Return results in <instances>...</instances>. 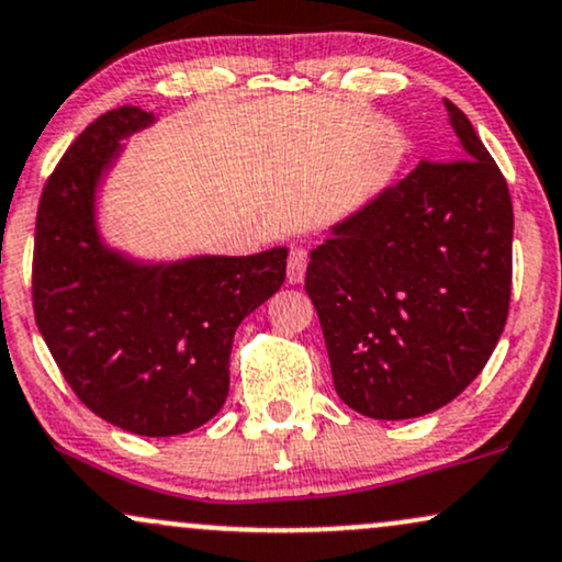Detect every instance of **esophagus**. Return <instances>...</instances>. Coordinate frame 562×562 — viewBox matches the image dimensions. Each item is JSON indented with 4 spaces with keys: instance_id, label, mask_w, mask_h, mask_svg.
<instances>
[{
    "instance_id": "esophagus-1",
    "label": "esophagus",
    "mask_w": 562,
    "mask_h": 562,
    "mask_svg": "<svg viewBox=\"0 0 562 562\" xmlns=\"http://www.w3.org/2000/svg\"><path fill=\"white\" fill-rule=\"evenodd\" d=\"M306 263H308V254L303 248H293L288 256V282L290 285H299L306 277Z\"/></svg>"
}]
</instances>
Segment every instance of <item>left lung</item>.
<instances>
[{
    "instance_id": "1",
    "label": "left lung",
    "mask_w": 562,
    "mask_h": 562,
    "mask_svg": "<svg viewBox=\"0 0 562 562\" xmlns=\"http://www.w3.org/2000/svg\"><path fill=\"white\" fill-rule=\"evenodd\" d=\"M445 106L463 157L424 159L335 225L306 269L337 395L369 418H416L461 395L508 319V182L469 117Z\"/></svg>"
}]
</instances>
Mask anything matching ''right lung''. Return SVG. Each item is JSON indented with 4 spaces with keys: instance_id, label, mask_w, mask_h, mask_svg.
Wrapping results in <instances>:
<instances>
[{
    "instance_id": "obj_1",
    "label": "right lung",
    "mask_w": 562,
    "mask_h": 562,
    "mask_svg": "<svg viewBox=\"0 0 562 562\" xmlns=\"http://www.w3.org/2000/svg\"><path fill=\"white\" fill-rule=\"evenodd\" d=\"M154 114L120 106L46 180L33 238V314L86 408L144 437L186 435L225 405L238 324L285 282V248L138 263L101 243L97 186Z\"/></svg>"
}]
</instances>
